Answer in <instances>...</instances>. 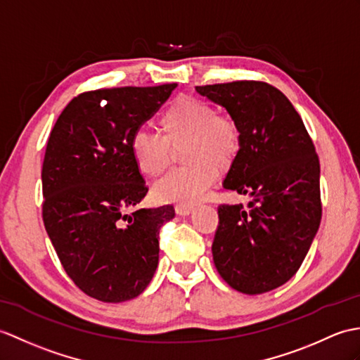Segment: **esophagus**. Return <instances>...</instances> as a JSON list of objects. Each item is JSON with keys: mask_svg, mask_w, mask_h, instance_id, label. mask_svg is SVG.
I'll list each match as a JSON object with an SVG mask.
<instances>
[{"mask_svg": "<svg viewBox=\"0 0 360 360\" xmlns=\"http://www.w3.org/2000/svg\"><path fill=\"white\" fill-rule=\"evenodd\" d=\"M174 212H176V214H179V216H188V214H191V212H193V207H191V205H176V207H174Z\"/></svg>", "mask_w": 360, "mask_h": 360, "instance_id": "obj_1", "label": "esophagus"}]
</instances>
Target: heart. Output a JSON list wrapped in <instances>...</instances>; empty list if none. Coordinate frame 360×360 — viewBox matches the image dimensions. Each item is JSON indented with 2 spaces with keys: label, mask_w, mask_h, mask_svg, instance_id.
<instances>
[{
  "label": "heart",
  "mask_w": 360,
  "mask_h": 360,
  "mask_svg": "<svg viewBox=\"0 0 360 360\" xmlns=\"http://www.w3.org/2000/svg\"><path fill=\"white\" fill-rule=\"evenodd\" d=\"M162 138L138 130L130 141L133 162L141 174L158 178L173 160V150L184 145L182 161L176 169L155 184L153 196L162 204L190 205L202 199L219 169L229 170L240 152V130L236 121L198 98H178L161 116Z\"/></svg>",
  "instance_id": "b5f03b06"
}]
</instances>
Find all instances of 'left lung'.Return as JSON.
Segmentation results:
<instances>
[{"label": "left lung", "mask_w": 360, "mask_h": 360, "mask_svg": "<svg viewBox=\"0 0 360 360\" xmlns=\"http://www.w3.org/2000/svg\"><path fill=\"white\" fill-rule=\"evenodd\" d=\"M196 91L236 121L240 152L224 188L252 198L247 210L240 204L218 208L214 266L236 291L266 293L293 278L319 230V158L293 104L266 82L235 81Z\"/></svg>", "instance_id": "left-lung-1"}]
</instances>
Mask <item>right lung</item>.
Returning a JSON list of instances; mask_svg holds the SVG:
<instances>
[{"mask_svg": "<svg viewBox=\"0 0 360 360\" xmlns=\"http://www.w3.org/2000/svg\"><path fill=\"white\" fill-rule=\"evenodd\" d=\"M178 84L86 91L50 131L43 162V219L65 273L103 302L139 296L160 261V229L174 208L136 207L148 188L130 141Z\"/></svg>", "mask_w": 360, "mask_h": 360, "instance_id": "add662e5", "label": "right lung"}]
</instances>
